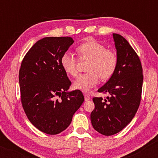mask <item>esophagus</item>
Returning a JSON list of instances; mask_svg holds the SVG:
<instances>
[{
    "mask_svg": "<svg viewBox=\"0 0 158 158\" xmlns=\"http://www.w3.org/2000/svg\"><path fill=\"white\" fill-rule=\"evenodd\" d=\"M84 97H85V101H88V100H89V99H90V97H89V96H88V94H85L84 95Z\"/></svg>",
    "mask_w": 158,
    "mask_h": 158,
    "instance_id": "34e87169",
    "label": "esophagus"
}]
</instances>
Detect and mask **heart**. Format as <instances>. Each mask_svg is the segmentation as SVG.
<instances>
[{
    "mask_svg": "<svg viewBox=\"0 0 158 158\" xmlns=\"http://www.w3.org/2000/svg\"><path fill=\"white\" fill-rule=\"evenodd\" d=\"M77 52L81 59L89 60L86 67L88 72L80 74L73 81L75 89L89 91L98 84L99 78L107 81L114 76L118 66V56L114 50L106 49L105 45L90 39L79 45ZM61 65L70 77L77 74V59L72 52L67 50L61 57Z\"/></svg>",
    "mask_w": 158,
    "mask_h": 158,
    "instance_id": "obj_1",
    "label": "heart"
}]
</instances>
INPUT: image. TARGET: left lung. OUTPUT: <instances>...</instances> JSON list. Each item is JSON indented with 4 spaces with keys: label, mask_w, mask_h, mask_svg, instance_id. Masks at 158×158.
Segmentation results:
<instances>
[{
    "label": "left lung",
    "mask_w": 158,
    "mask_h": 158,
    "mask_svg": "<svg viewBox=\"0 0 158 158\" xmlns=\"http://www.w3.org/2000/svg\"><path fill=\"white\" fill-rule=\"evenodd\" d=\"M113 37L118 56V66L114 76L98 92L108 94L106 99L94 97L95 108L90 114L96 131L110 136L122 131L135 117L140 104L143 68L137 52L119 34Z\"/></svg>",
    "instance_id": "left-lung-1"
}]
</instances>
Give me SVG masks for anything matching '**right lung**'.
Here are the masks:
<instances>
[{
	"mask_svg": "<svg viewBox=\"0 0 158 158\" xmlns=\"http://www.w3.org/2000/svg\"><path fill=\"white\" fill-rule=\"evenodd\" d=\"M74 42L71 37H47L27 52L19 70L21 101L27 118L48 135H57L70 124L84 102L79 90L67 92L71 81L61 57Z\"/></svg>",
	"mask_w": 158,
	"mask_h": 158,
	"instance_id": "add662e5",
	"label": "right lung"
}]
</instances>
